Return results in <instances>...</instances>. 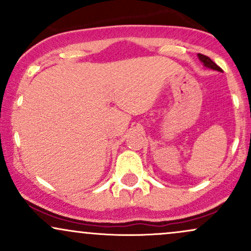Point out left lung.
<instances>
[{
  "mask_svg": "<svg viewBox=\"0 0 251 251\" xmlns=\"http://www.w3.org/2000/svg\"><path fill=\"white\" fill-rule=\"evenodd\" d=\"M198 57H200V60L201 62L204 63V66H206V67L211 68V70H215V71H218V72H222V68L220 66H217L216 63L212 61L211 59H210L209 56L206 55H203V54H198Z\"/></svg>",
  "mask_w": 251,
  "mask_h": 251,
  "instance_id": "left-lung-1",
  "label": "left lung"
}]
</instances>
